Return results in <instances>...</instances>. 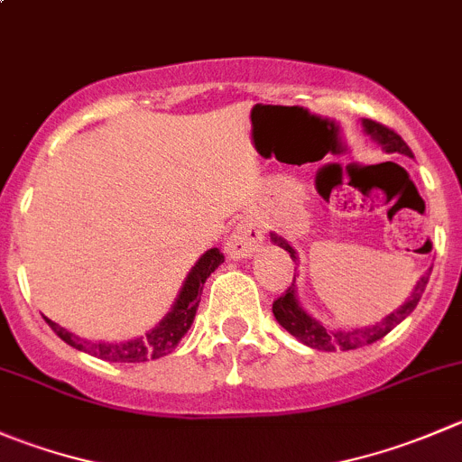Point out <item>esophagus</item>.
I'll use <instances>...</instances> for the list:
<instances>
[{
  "instance_id": "obj_1",
  "label": "esophagus",
  "mask_w": 462,
  "mask_h": 462,
  "mask_svg": "<svg viewBox=\"0 0 462 462\" xmlns=\"http://www.w3.org/2000/svg\"><path fill=\"white\" fill-rule=\"evenodd\" d=\"M263 244V232L259 227V223L253 221H241L239 226L232 230V235L227 236L226 253L232 259H244L250 254L257 253V248H262Z\"/></svg>"
}]
</instances>
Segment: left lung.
I'll return each instance as SVG.
<instances>
[{
    "label": "left lung",
    "mask_w": 462,
    "mask_h": 462,
    "mask_svg": "<svg viewBox=\"0 0 462 462\" xmlns=\"http://www.w3.org/2000/svg\"><path fill=\"white\" fill-rule=\"evenodd\" d=\"M361 124H364V131L368 133V135L373 137L379 146H382V151H386V153H402V155H409V158H413V153H411V149L406 146V142L402 140L395 131H391V128L373 122V119H364ZM271 241L275 245H280V248H284L286 253L291 254V259H293V262H300L295 248L284 239V236L271 232ZM427 282H429V273L427 275L420 277L418 284H415V289H413V293H411V298L406 300L400 309H395L393 313H388V316L383 318L382 322H377V325L356 327V329H329V327H322V322H318L316 318H313L311 313H309L307 309L300 304L295 277H293V284L286 289V293L280 295V298L273 302V313H275V320L280 322V325L284 327L291 336H295L300 343L309 345V347H313V350H322V352L356 350V347H364V345H370V343H374V340L383 338V336H386L391 329H395V327L400 325L406 316H411V313H413V309L418 307L420 298H422Z\"/></svg>",
    "instance_id": "8db88e82"
}]
</instances>
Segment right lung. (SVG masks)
I'll list each match as a JSON object with an SVG mask.
<instances>
[{
  "label": "right lung",
  "instance_id": "right-lung-1",
  "mask_svg": "<svg viewBox=\"0 0 462 462\" xmlns=\"http://www.w3.org/2000/svg\"><path fill=\"white\" fill-rule=\"evenodd\" d=\"M223 259L226 257H223V253L218 248H209L208 253L200 254V259L191 266L189 275L182 282V289L178 293L173 307L169 309L167 316L146 336H137V338L131 340H115V343H107V340H88L71 334L69 329L56 325L53 320L47 322L67 345L85 352V355L97 356V359L110 361V364H144V361L160 359V356L171 355L176 350V345L180 343L182 336L189 331L196 316V309H199L205 280L221 266Z\"/></svg>",
  "mask_w": 462,
  "mask_h": 462
}]
</instances>
